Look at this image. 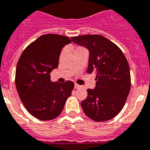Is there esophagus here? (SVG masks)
<instances>
[{
	"label": "esophagus",
	"mask_w": 150,
	"mask_h": 150,
	"mask_svg": "<svg viewBox=\"0 0 150 150\" xmlns=\"http://www.w3.org/2000/svg\"><path fill=\"white\" fill-rule=\"evenodd\" d=\"M81 86L79 85V84H76V83L75 84V88H81Z\"/></svg>",
	"instance_id": "1"
}]
</instances>
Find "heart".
Returning <instances> with one entry per match:
<instances>
[{"instance_id": "b5f03b06", "label": "heart", "mask_w": 150, "mask_h": 150, "mask_svg": "<svg viewBox=\"0 0 150 150\" xmlns=\"http://www.w3.org/2000/svg\"><path fill=\"white\" fill-rule=\"evenodd\" d=\"M79 48H81V47H78V48H76V49H79ZM76 49H75V50H76Z\"/></svg>"}]
</instances>
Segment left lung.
Segmentation results:
<instances>
[{
    "label": "left lung",
    "instance_id": "obj_1",
    "mask_svg": "<svg viewBox=\"0 0 150 150\" xmlns=\"http://www.w3.org/2000/svg\"><path fill=\"white\" fill-rule=\"evenodd\" d=\"M71 41L89 51L87 72L97 74L96 86L88 89L81 105L84 114L95 122H106L123 108L131 89L129 65L114 43L99 35L71 38Z\"/></svg>",
    "mask_w": 150,
    "mask_h": 150
}]
</instances>
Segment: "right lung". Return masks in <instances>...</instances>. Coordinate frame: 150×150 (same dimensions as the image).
<instances>
[{"instance_id":"add662e5","label":"right lung","mask_w":150,"mask_h":150,"mask_svg":"<svg viewBox=\"0 0 150 150\" xmlns=\"http://www.w3.org/2000/svg\"><path fill=\"white\" fill-rule=\"evenodd\" d=\"M71 41L66 36L47 34L29 44L22 53L16 69V87L25 109L40 120L59 116L74 83L52 82L50 72L58 67L62 48Z\"/></svg>"}]
</instances>
